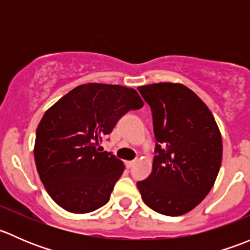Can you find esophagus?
I'll return each instance as SVG.
<instances>
[{
	"label": "esophagus",
	"instance_id": "34e87169",
	"mask_svg": "<svg viewBox=\"0 0 250 250\" xmlns=\"http://www.w3.org/2000/svg\"><path fill=\"white\" fill-rule=\"evenodd\" d=\"M137 162V161H125V167L127 168H132L133 166H134V163Z\"/></svg>",
	"mask_w": 250,
	"mask_h": 250
}]
</instances>
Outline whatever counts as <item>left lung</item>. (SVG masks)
<instances>
[{"mask_svg": "<svg viewBox=\"0 0 250 250\" xmlns=\"http://www.w3.org/2000/svg\"><path fill=\"white\" fill-rule=\"evenodd\" d=\"M138 90L150 105L157 143L152 172L137 186L151 209L183 215L215 183L223 158L220 130L210 110L185 85L153 83Z\"/></svg>", "mask_w": 250, "mask_h": 250, "instance_id": "1", "label": "left lung"}]
</instances>
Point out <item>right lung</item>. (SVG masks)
Segmentation results:
<instances>
[{"instance_id": "1", "label": "right lung", "mask_w": 250, "mask_h": 250, "mask_svg": "<svg viewBox=\"0 0 250 250\" xmlns=\"http://www.w3.org/2000/svg\"><path fill=\"white\" fill-rule=\"evenodd\" d=\"M143 105L133 88L88 83L46 111L34 155L41 181L58 206L82 214L109 202L125 166L112 152H99L98 146L123 115Z\"/></svg>"}]
</instances>
